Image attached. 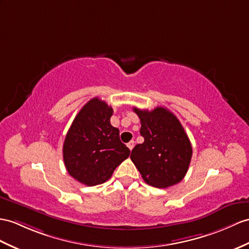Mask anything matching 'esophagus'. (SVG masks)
I'll return each instance as SVG.
<instances>
[{
	"mask_svg": "<svg viewBox=\"0 0 249 249\" xmlns=\"http://www.w3.org/2000/svg\"><path fill=\"white\" fill-rule=\"evenodd\" d=\"M134 144H135L134 141H131L130 142H128V143H126V145H128V148H129L130 150H132L133 148H134Z\"/></svg>",
	"mask_w": 249,
	"mask_h": 249,
	"instance_id": "34e87169",
	"label": "esophagus"
}]
</instances>
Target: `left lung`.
Wrapping results in <instances>:
<instances>
[{"label": "left lung", "instance_id": "obj_1", "mask_svg": "<svg viewBox=\"0 0 249 249\" xmlns=\"http://www.w3.org/2000/svg\"><path fill=\"white\" fill-rule=\"evenodd\" d=\"M141 119L142 143L132 150L131 160L148 185L171 187L185 178L192 147L183 125L166 107L152 111L133 107Z\"/></svg>", "mask_w": 249, "mask_h": 249}]
</instances>
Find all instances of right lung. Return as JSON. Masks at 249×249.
I'll list each match as a JSON object with an SVG mask.
<instances>
[{
  "label": "right lung",
  "mask_w": 249,
  "mask_h": 249,
  "mask_svg": "<svg viewBox=\"0 0 249 249\" xmlns=\"http://www.w3.org/2000/svg\"><path fill=\"white\" fill-rule=\"evenodd\" d=\"M112 107L90 99L77 114L63 143V160L71 178L87 186L105 183L131 151L110 123Z\"/></svg>",
  "instance_id": "1"
}]
</instances>
